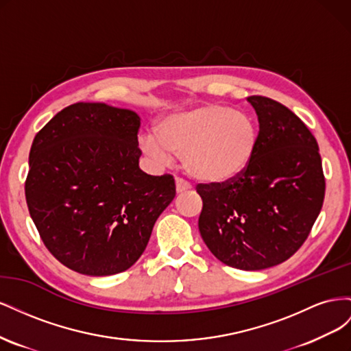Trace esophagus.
<instances>
[{"label":"esophagus","instance_id":"34e87169","mask_svg":"<svg viewBox=\"0 0 351 351\" xmlns=\"http://www.w3.org/2000/svg\"><path fill=\"white\" fill-rule=\"evenodd\" d=\"M190 186L186 180H183V178H176V190H177V193H183V192H187V190H190Z\"/></svg>","mask_w":351,"mask_h":351}]
</instances>
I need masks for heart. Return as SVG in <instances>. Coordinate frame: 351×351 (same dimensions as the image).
<instances>
[{"label":"heart","mask_w":351,"mask_h":351,"mask_svg":"<svg viewBox=\"0 0 351 351\" xmlns=\"http://www.w3.org/2000/svg\"><path fill=\"white\" fill-rule=\"evenodd\" d=\"M155 134H143L142 151L165 164L183 156L186 171L199 182L226 184L252 164L259 145V130L249 115L230 105L205 102L169 112L155 124Z\"/></svg>","instance_id":"1"}]
</instances>
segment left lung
<instances>
[{
	"label": "left lung",
	"mask_w": 351,
	"mask_h": 351,
	"mask_svg": "<svg viewBox=\"0 0 351 351\" xmlns=\"http://www.w3.org/2000/svg\"><path fill=\"white\" fill-rule=\"evenodd\" d=\"M259 121L252 164L226 184H199V231L214 256L243 271L267 269L300 249L319 215L325 178L317 142L282 104L249 97Z\"/></svg>",
	"instance_id": "obj_1"
}]
</instances>
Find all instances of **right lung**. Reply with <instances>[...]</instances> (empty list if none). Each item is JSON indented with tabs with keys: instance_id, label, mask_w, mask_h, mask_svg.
<instances>
[{
	"instance_id": "1",
	"label": "right lung",
	"mask_w": 351,
	"mask_h": 351,
	"mask_svg": "<svg viewBox=\"0 0 351 351\" xmlns=\"http://www.w3.org/2000/svg\"><path fill=\"white\" fill-rule=\"evenodd\" d=\"M141 117L102 102L60 111L34 139L25 193L47 249L92 277L129 269L176 196L169 174L139 168Z\"/></svg>"
}]
</instances>
